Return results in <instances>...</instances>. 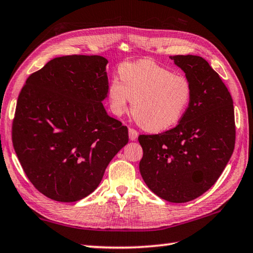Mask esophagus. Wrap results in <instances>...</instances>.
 I'll return each instance as SVG.
<instances>
[{
  "mask_svg": "<svg viewBox=\"0 0 253 253\" xmlns=\"http://www.w3.org/2000/svg\"><path fill=\"white\" fill-rule=\"evenodd\" d=\"M128 132H129L130 140H136V139H137L138 131H137L136 129H133V128H129V130H128Z\"/></svg>",
  "mask_w": 253,
  "mask_h": 253,
  "instance_id": "1",
  "label": "esophagus"
}]
</instances>
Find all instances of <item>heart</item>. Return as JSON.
<instances>
[{"label":"heart","mask_w":253,"mask_h":253,"mask_svg":"<svg viewBox=\"0 0 253 253\" xmlns=\"http://www.w3.org/2000/svg\"><path fill=\"white\" fill-rule=\"evenodd\" d=\"M120 76L108 86L111 110L121 116L132 100V115L147 130L162 131L174 126L190 105L193 90L189 79L156 62L124 63Z\"/></svg>","instance_id":"b5f03b06"}]
</instances>
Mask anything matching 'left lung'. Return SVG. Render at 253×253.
I'll list each match as a JSON object with an SVG mask.
<instances>
[{"mask_svg":"<svg viewBox=\"0 0 253 253\" xmlns=\"http://www.w3.org/2000/svg\"><path fill=\"white\" fill-rule=\"evenodd\" d=\"M192 84V98L180 123L157 135H140L139 170L161 199L185 203L210 190L234 152V102L228 88L204 58L170 56Z\"/></svg>","mask_w":253,"mask_h":253,"instance_id":"1","label":"left lung"}]
</instances>
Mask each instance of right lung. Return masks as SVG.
Wrapping results in <instances>:
<instances>
[{
	"label": "right lung",
	"mask_w": 253,
	"mask_h": 253,
	"mask_svg": "<svg viewBox=\"0 0 253 253\" xmlns=\"http://www.w3.org/2000/svg\"><path fill=\"white\" fill-rule=\"evenodd\" d=\"M107 60L71 54L32 73L19 93L12 140L36 189L53 201H80L96 189L128 129L107 115Z\"/></svg>",
	"instance_id": "obj_1"
}]
</instances>
